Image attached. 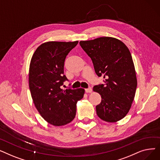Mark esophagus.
Wrapping results in <instances>:
<instances>
[{"label":"esophagus","mask_w":160,"mask_h":160,"mask_svg":"<svg viewBox=\"0 0 160 160\" xmlns=\"http://www.w3.org/2000/svg\"><path fill=\"white\" fill-rule=\"evenodd\" d=\"M85 91L86 93H91L92 92V89L91 88H87V89H85Z\"/></svg>","instance_id":"1"}]
</instances>
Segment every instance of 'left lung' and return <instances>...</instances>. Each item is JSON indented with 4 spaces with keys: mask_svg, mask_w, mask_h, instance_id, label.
<instances>
[{
    "mask_svg": "<svg viewBox=\"0 0 160 160\" xmlns=\"http://www.w3.org/2000/svg\"><path fill=\"white\" fill-rule=\"evenodd\" d=\"M80 45L91 58L98 77L104 78V84L93 87L102 98L96 106L97 115L108 122L122 119L131 108L138 83L129 49L111 37L81 41Z\"/></svg>",
    "mask_w": 160,
    "mask_h": 160,
    "instance_id": "left-lung-1",
    "label": "left lung"
}]
</instances>
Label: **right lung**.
<instances>
[{
	"mask_svg": "<svg viewBox=\"0 0 160 160\" xmlns=\"http://www.w3.org/2000/svg\"><path fill=\"white\" fill-rule=\"evenodd\" d=\"M78 41H48L41 44L33 53L29 69V88L33 103L41 117L56 127L71 122L75 117L77 103L85 90H63L68 80L64 75L67 55Z\"/></svg>",
	"mask_w": 160,
	"mask_h": 160,
	"instance_id": "1",
	"label": "right lung"
}]
</instances>
